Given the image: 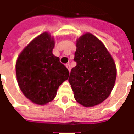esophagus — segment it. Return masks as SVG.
Segmentation results:
<instances>
[{
	"label": "esophagus",
	"instance_id": "1",
	"mask_svg": "<svg viewBox=\"0 0 134 134\" xmlns=\"http://www.w3.org/2000/svg\"><path fill=\"white\" fill-rule=\"evenodd\" d=\"M66 67H67V69H68V70H69V72H70V70H71V67H70V65L69 63H67V64H66Z\"/></svg>",
	"mask_w": 134,
	"mask_h": 134
}]
</instances>
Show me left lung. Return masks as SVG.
Listing matches in <instances>:
<instances>
[{
    "label": "left lung",
    "instance_id": "left-lung-1",
    "mask_svg": "<svg viewBox=\"0 0 134 134\" xmlns=\"http://www.w3.org/2000/svg\"><path fill=\"white\" fill-rule=\"evenodd\" d=\"M77 49L69 82L76 101L85 107L101 103L110 96L115 85V62L104 44L92 34L77 40Z\"/></svg>",
    "mask_w": 134,
    "mask_h": 134
}]
</instances>
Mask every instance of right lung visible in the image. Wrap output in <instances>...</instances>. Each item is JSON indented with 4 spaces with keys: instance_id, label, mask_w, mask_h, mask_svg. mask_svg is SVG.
Here are the masks:
<instances>
[{
    "instance_id": "obj_1",
    "label": "right lung",
    "mask_w": 134,
    "mask_h": 134,
    "mask_svg": "<svg viewBox=\"0 0 134 134\" xmlns=\"http://www.w3.org/2000/svg\"><path fill=\"white\" fill-rule=\"evenodd\" d=\"M54 40L44 32L23 49L17 59V82L26 98L37 105H45L55 98L60 85L70 75L67 68L52 54Z\"/></svg>"
}]
</instances>
